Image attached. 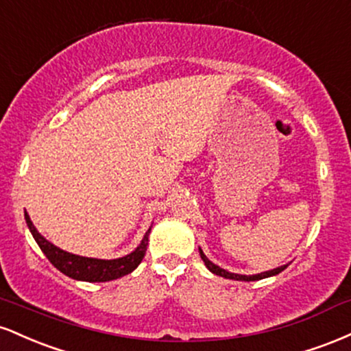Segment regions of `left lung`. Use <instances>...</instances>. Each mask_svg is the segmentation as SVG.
I'll return each mask as SVG.
<instances>
[{"label":"left lung","instance_id":"left-lung-1","mask_svg":"<svg viewBox=\"0 0 351 351\" xmlns=\"http://www.w3.org/2000/svg\"><path fill=\"white\" fill-rule=\"evenodd\" d=\"M199 256L201 259H203V263L206 267L211 271L213 274H216V276L219 277H224V279H231V280H244V282H252V280H261V279H265V277H272V276H277V274L284 271L285 267H287V264L285 265H280V267L277 269H272V271H267V272H261V274H256V276H241V274H234V272H228L224 271V269H221L219 265L213 264L211 261L208 259L206 256H204V252L199 249Z\"/></svg>","mask_w":351,"mask_h":351}]
</instances>
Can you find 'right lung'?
Masks as SVG:
<instances>
[{
    "label": "right lung",
    "instance_id": "obj_1",
    "mask_svg": "<svg viewBox=\"0 0 351 351\" xmlns=\"http://www.w3.org/2000/svg\"><path fill=\"white\" fill-rule=\"evenodd\" d=\"M24 219H26V224L27 228H29L31 234H33L36 243L41 247L44 256L49 259V263L54 265L56 269H59L60 272L66 274L67 277H71V279L84 282H108L134 272L145 257L148 245V236H150L152 231L150 228L145 232L142 243H140V245L134 252L127 254V256L123 257H119V259L106 261L94 259V257L75 256V254L62 251L58 245L49 243L46 237L39 234L27 213H24Z\"/></svg>",
    "mask_w": 351,
    "mask_h": 351
}]
</instances>
